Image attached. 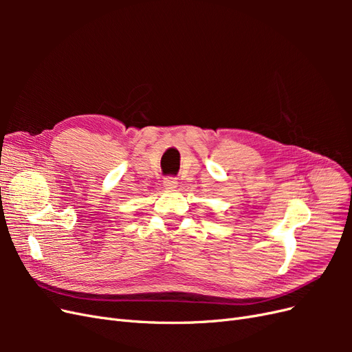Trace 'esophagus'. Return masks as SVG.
Instances as JSON below:
<instances>
[{
    "instance_id": "esophagus-1",
    "label": "esophagus",
    "mask_w": 352,
    "mask_h": 352,
    "mask_svg": "<svg viewBox=\"0 0 352 352\" xmlns=\"http://www.w3.org/2000/svg\"><path fill=\"white\" fill-rule=\"evenodd\" d=\"M163 185L166 189H175L177 186V179L173 176H167L163 180Z\"/></svg>"
}]
</instances>
